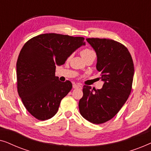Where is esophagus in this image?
<instances>
[{
	"label": "esophagus",
	"mask_w": 151,
	"mask_h": 151,
	"mask_svg": "<svg viewBox=\"0 0 151 151\" xmlns=\"http://www.w3.org/2000/svg\"><path fill=\"white\" fill-rule=\"evenodd\" d=\"M82 86L81 85H80V84H73V88H80V89H81Z\"/></svg>",
	"instance_id": "34e87169"
}]
</instances>
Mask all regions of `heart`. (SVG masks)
<instances>
[{
	"mask_svg": "<svg viewBox=\"0 0 151 151\" xmlns=\"http://www.w3.org/2000/svg\"><path fill=\"white\" fill-rule=\"evenodd\" d=\"M80 55L83 58L84 60H87L88 58H96V53L95 51L89 48H85L82 49L80 51ZM71 56H69V58Z\"/></svg>",
	"mask_w": 151,
	"mask_h": 151,
	"instance_id": "b5f03b06",
	"label": "heart"
}]
</instances>
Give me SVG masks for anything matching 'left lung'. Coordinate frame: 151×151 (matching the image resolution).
<instances>
[{
	"instance_id": "obj_1",
	"label": "left lung",
	"mask_w": 151,
	"mask_h": 151,
	"mask_svg": "<svg viewBox=\"0 0 151 151\" xmlns=\"http://www.w3.org/2000/svg\"><path fill=\"white\" fill-rule=\"evenodd\" d=\"M96 51V68L104 82L101 89L84 85L79 111L84 119L96 124L106 122L119 112L131 93L134 65L128 49L106 38H86Z\"/></svg>"
}]
</instances>
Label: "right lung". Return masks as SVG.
<instances>
[{"label":"right lung","instance_id":"right-lung-1","mask_svg":"<svg viewBox=\"0 0 151 151\" xmlns=\"http://www.w3.org/2000/svg\"><path fill=\"white\" fill-rule=\"evenodd\" d=\"M83 37L44 34L29 40L16 63L17 90L28 112L38 120L56 114L62 99L72 88L69 80L55 76L56 65H63L76 49L85 45Z\"/></svg>","mask_w":151,"mask_h":151}]
</instances>
